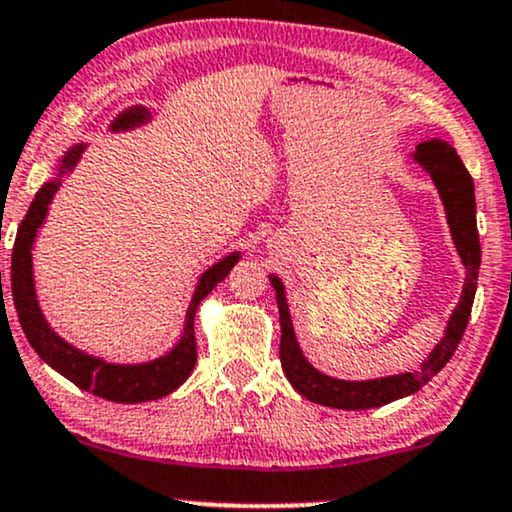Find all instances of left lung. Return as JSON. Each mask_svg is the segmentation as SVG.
<instances>
[{
	"label": "left lung",
	"instance_id": "8db88e82",
	"mask_svg": "<svg viewBox=\"0 0 512 512\" xmlns=\"http://www.w3.org/2000/svg\"><path fill=\"white\" fill-rule=\"evenodd\" d=\"M412 159L427 171L436 190H439L443 209H446V221L448 229H451L453 245L465 267L463 293H460L458 305H455L451 317H448L446 331H443L441 341L432 348L427 360L420 362V367L410 369V372L391 374V377L348 381L319 372V369L303 355L293 331L291 310H288L286 303V286H283L279 276L269 274V281H272L276 291V305H279L281 319L279 355L283 374L291 381L293 389L298 391L300 396L312 400V403L338 410H367L381 408V405L393 403V400L398 398L412 396V393L420 391L429 379L436 377V374L446 367V362L451 360L460 338L465 334L467 322H470L474 291H477L479 262H482L472 176L467 174L458 152H455L446 140L439 138L424 140V143L417 145V150L412 152Z\"/></svg>",
	"mask_w": 512,
	"mask_h": 512
}]
</instances>
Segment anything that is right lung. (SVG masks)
I'll use <instances>...</instances> for the list:
<instances>
[{
    "mask_svg": "<svg viewBox=\"0 0 512 512\" xmlns=\"http://www.w3.org/2000/svg\"><path fill=\"white\" fill-rule=\"evenodd\" d=\"M152 114L155 112L150 107L135 104V107H128L121 114H116V119L109 123V131H133V128L145 126L147 121H152ZM85 147H88L85 143L69 147L59 159L57 176L42 183V188L35 193V200L30 202L26 219L18 226L14 252H11V295H14L18 322H21L28 343L54 372L73 381L78 389L95 393V396L112 400V403H147V400H157L174 393L190 377L197 362V305L212 293V288L219 281L229 276L233 264L240 260V252H229V255L221 257L219 262H214L212 267H207L205 272L197 276L193 298H190L186 312V324H183V334L174 343V348L166 350L164 355L147 362H126L123 365V362H107L104 357L90 355L85 350L71 346L66 338H61L52 329V324L47 322L45 312L40 307L33 274V245L35 238H38V231L45 224L49 205H52L61 181L76 169Z\"/></svg>",
    "mask_w": 512,
    "mask_h": 512,
    "instance_id": "1",
    "label": "right lung"
}]
</instances>
